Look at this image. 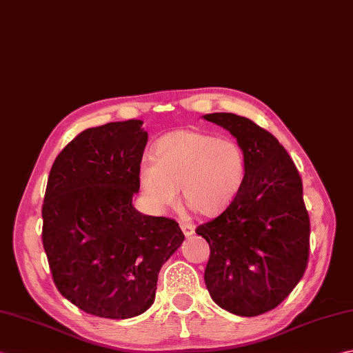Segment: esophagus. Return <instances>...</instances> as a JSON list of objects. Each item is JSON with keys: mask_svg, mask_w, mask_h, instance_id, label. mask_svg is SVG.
<instances>
[{"mask_svg": "<svg viewBox=\"0 0 353 353\" xmlns=\"http://www.w3.org/2000/svg\"><path fill=\"white\" fill-rule=\"evenodd\" d=\"M181 230L183 231L186 237H190V236H192V234H194V225L188 223V222H181Z\"/></svg>", "mask_w": 353, "mask_h": 353, "instance_id": "obj_1", "label": "esophagus"}]
</instances>
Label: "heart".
Listing matches in <instances>:
<instances>
[{
    "label": "heart",
    "instance_id": "heart-1",
    "mask_svg": "<svg viewBox=\"0 0 353 353\" xmlns=\"http://www.w3.org/2000/svg\"><path fill=\"white\" fill-rule=\"evenodd\" d=\"M246 156L240 145L199 130H179L154 145L153 161L137 172L145 200L156 210L174 205L181 188L183 203L212 217L223 212L243 186Z\"/></svg>",
    "mask_w": 353,
    "mask_h": 353
}]
</instances>
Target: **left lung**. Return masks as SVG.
<instances>
[{
    "label": "left lung",
    "mask_w": 353,
    "mask_h": 353,
    "mask_svg": "<svg viewBox=\"0 0 353 353\" xmlns=\"http://www.w3.org/2000/svg\"><path fill=\"white\" fill-rule=\"evenodd\" d=\"M203 117L237 137L246 156L239 196L196 228L210 245L206 288L220 307L241 316L261 315L292 292L307 268L310 222L300 172L275 136L248 117Z\"/></svg>",
    "instance_id": "8db88e82"
}]
</instances>
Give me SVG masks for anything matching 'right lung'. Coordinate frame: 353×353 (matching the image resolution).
I'll list each match as a JSON object with an SVG mask.
<instances>
[{
    "instance_id": "add662e5",
    "label": "right lung",
    "mask_w": 353,
    "mask_h": 353,
    "mask_svg": "<svg viewBox=\"0 0 353 353\" xmlns=\"http://www.w3.org/2000/svg\"><path fill=\"white\" fill-rule=\"evenodd\" d=\"M141 121L87 128L52 165L43 246L54 286L90 315L123 320L154 301L157 275L185 236L176 220L131 205L148 141Z\"/></svg>"
}]
</instances>
